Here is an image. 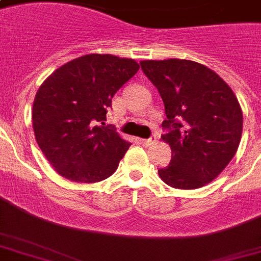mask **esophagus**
I'll return each mask as SVG.
<instances>
[{
  "instance_id": "1",
  "label": "esophagus",
  "mask_w": 261,
  "mask_h": 261,
  "mask_svg": "<svg viewBox=\"0 0 261 261\" xmlns=\"http://www.w3.org/2000/svg\"><path fill=\"white\" fill-rule=\"evenodd\" d=\"M155 141H157V137H155V135H151L150 138L142 139V143H143V145H146V146H149V145H153Z\"/></svg>"
}]
</instances>
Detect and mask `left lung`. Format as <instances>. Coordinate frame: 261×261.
<instances>
[{
  "label": "left lung",
  "instance_id": "obj_1",
  "mask_svg": "<svg viewBox=\"0 0 261 261\" xmlns=\"http://www.w3.org/2000/svg\"><path fill=\"white\" fill-rule=\"evenodd\" d=\"M141 67L167 114L161 139L171 146L172 159L160 177L178 190L206 186L239 149L243 110L236 94L215 71L194 61H141Z\"/></svg>",
  "mask_w": 261,
  "mask_h": 261
}]
</instances>
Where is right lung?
Wrapping results in <instances>:
<instances>
[{"instance_id": "add662e5", "label": "right lung", "mask_w": 261, "mask_h": 261, "mask_svg": "<svg viewBox=\"0 0 261 261\" xmlns=\"http://www.w3.org/2000/svg\"><path fill=\"white\" fill-rule=\"evenodd\" d=\"M138 70L134 59L88 54L58 67L40 85L32 108L35 138L62 177L97 182L118 169L131 143L107 126V108Z\"/></svg>"}]
</instances>
